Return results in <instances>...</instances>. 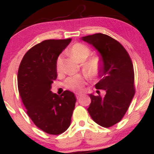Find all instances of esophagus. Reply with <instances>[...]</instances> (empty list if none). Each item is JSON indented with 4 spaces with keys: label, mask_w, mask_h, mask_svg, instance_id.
<instances>
[{
    "label": "esophagus",
    "mask_w": 154,
    "mask_h": 154,
    "mask_svg": "<svg viewBox=\"0 0 154 154\" xmlns=\"http://www.w3.org/2000/svg\"><path fill=\"white\" fill-rule=\"evenodd\" d=\"M81 96H82V95L79 94V93H76V98H77V99H79V98H81Z\"/></svg>",
    "instance_id": "34e87169"
}]
</instances>
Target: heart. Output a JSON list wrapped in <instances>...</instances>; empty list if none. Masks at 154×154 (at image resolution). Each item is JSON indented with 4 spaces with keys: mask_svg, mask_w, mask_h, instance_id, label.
<instances>
[{
    "mask_svg": "<svg viewBox=\"0 0 154 154\" xmlns=\"http://www.w3.org/2000/svg\"><path fill=\"white\" fill-rule=\"evenodd\" d=\"M70 54L73 56L76 61L79 62H82L89 56L91 54V49L87 45L82 43H76L73 45L69 49ZM61 57L59 56L56 61V67L59 70L61 66ZM102 68V61L98 56H94L91 58L89 61L83 66V71L90 78H95L100 74ZM85 80L81 76H75L67 79L65 85L67 88L73 90L75 91H81L84 85Z\"/></svg>",
    "mask_w": 154,
    "mask_h": 154,
    "instance_id": "heart-1",
    "label": "heart"
}]
</instances>
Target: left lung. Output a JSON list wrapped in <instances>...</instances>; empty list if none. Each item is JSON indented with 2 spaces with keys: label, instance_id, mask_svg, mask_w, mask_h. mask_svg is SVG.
Returning <instances> with one entry per match:
<instances>
[{
  "label": "left lung",
  "instance_id": "1",
  "mask_svg": "<svg viewBox=\"0 0 154 154\" xmlns=\"http://www.w3.org/2000/svg\"><path fill=\"white\" fill-rule=\"evenodd\" d=\"M81 40L99 53L102 68L95 88L98 93V90L106 92L103 97L89 95L91 103L88 113L95 122L109 128L121 121L135 95L133 65L125 48L109 35L97 33Z\"/></svg>",
  "mask_w": 154,
  "mask_h": 154
}]
</instances>
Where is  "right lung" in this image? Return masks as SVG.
<instances>
[{"instance_id": "obj_1", "label": "right lung", "mask_w": 154, "mask_h": 154, "mask_svg": "<svg viewBox=\"0 0 154 154\" xmlns=\"http://www.w3.org/2000/svg\"><path fill=\"white\" fill-rule=\"evenodd\" d=\"M72 39L46 40L29 49L21 61L17 75L19 93L26 113L46 133L59 135L71 124L76 99L74 93H52L57 77L56 61Z\"/></svg>"}]
</instances>
